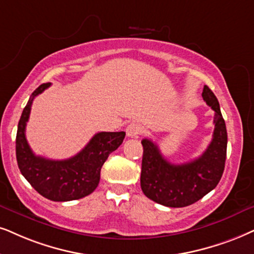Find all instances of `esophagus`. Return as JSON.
Segmentation results:
<instances>
[{"label": "esophagus", "mask_w": 254, "mask_h": 254, "mask_svg": "<svg viewBox=\"0 0 254 254\" xmlns=\"http://www.w3.org/2000/svg\"><path fill=\"white\" fill-rule=\"evenodd\" d=\"M125 131H127V137L133 138V137H137L138 134L142 132V127H140V125L137 124V123H130L127 127Z\"/></svg>", "instance_id": "1"}]
</instances>
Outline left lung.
Returning <instances> with one entry per match:
<instances>
[{
  "label": "left lung",
  "mask_w": 254,
  "mask_h": 254,
  "mask_svg": "<svg viewBox=\"0 0 254 254\" xmlns=\"http://www.w3.org/2000/svg\"><path fill=\"white\" fill-rule=\"evenodd\" d=\"M204 101L214 111L213 138L203 155L184 164H171L160 153L156 143L143 139L140 188L151 200L169 207H184L195 203L212 191L225 168L227 132L219 102L207 85Z\"/></svg>",
  "instance_id": "8db88e82"
}]
</instances>
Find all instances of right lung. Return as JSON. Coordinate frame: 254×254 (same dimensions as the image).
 Here are the masks:
<instances>
[{
  "instance_id": "add662e5",
  "label": "right lung",
  "mask_w": 254,
  "mask_h": 254,
  "mask_svg": "<svg viewBox=\"0 0 254 254\" xmlns=\"http://www.w3.org/2000/svg\"><path fill=\"white\" fill-rule=\"evenodd\" d=\"M49 86L50 83L38 86L23 109L16 134V159L23 177L41 195L54 201L76 200L95 191L102 166L123 143L125 132L96 133L84 149L69 159L53 160L36 156L25 138V127L34 98Z\"/></svg>"
}]
</instances>
